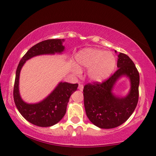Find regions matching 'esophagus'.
Listing matches in <instances>:
<instances>
[{
    "instance_id": "34e87169",
    "label": "esophagus",
    "mask_w": 156,
    "mask_h": 156,
    "mask_svg": "<svg viewBox=\"0 0 156 156\" xmlns=\"http://www.w3.org/2000/svg\"><path fill=\"white\" fill-rule=\"evenodd\" d=\"M78 89L80 90V91H83V86L82 85V84H80L79 85V87H78Z\"/></svg>"
}]
</instances>
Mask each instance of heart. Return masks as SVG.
Wrapping results in <instances>:
<instances>
[{
  "instance_id": "b5f03b06",
  "label": "heart",
  "mask_w": 156,
  "mask_h": 156,
  "mask_svg": "<svg viewBox=\"0 0 156 156\" xmlns=\"http://www.w3.org/2000/svg\"><path fill=\"white\" fill-rule=\"evenodd\" d=\"M75 60L78 67H73L74 73H80V68H89L88 77L94 82H103L108 80L116 66L113 54L97 48H85L79 51Z\"/></svg>"
}]
</instances>
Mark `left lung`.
<instances>
[{
  "mask_svg": "<svg viewBox=\"0 0 156 156\" xmlns=\"http://www.w3.org/2000/svg\"><path fill=\"white\" fill-rule=\"evenodd\" d=\"M117 56L118 69L108 80L102 83H89L83 87L86 113L99 128L112 129L121 125L132 115L138 103L139 72L128 55L119 53ZM125 76L130 79V92L125 97L115 96L112 93L114 86Z\"/></svg>",
  "mask_w": 156,
  "mask_h": 156,
  "instance_id": "left-lung-1",
  "label": "left lung"
}]
</instances>
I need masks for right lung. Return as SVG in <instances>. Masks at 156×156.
<instances>
[{
	"mask_svg": "<svg viewBox=\"0 0 156 156\" xmlns=\"http://www.w3.org/2000/svg\"><path fill=\"white\" fill-rule=\"evenodd\" d=\"M64 39L45 40L34 45L27 52L18 65L15 76L13 97L20 114L29 122L39 127H51L61 120L65 115L69 97L77 89L78 83L60 82L44 100L29 104L22 100L19 91L20 74L22 66L30 58L40 55L62 53Z\"/></svg>",
	"mask_w": 156,
	"mask_h": 156,
	"instance_id": "add662e5",
	"label": "right lung"
}]
</instances>
